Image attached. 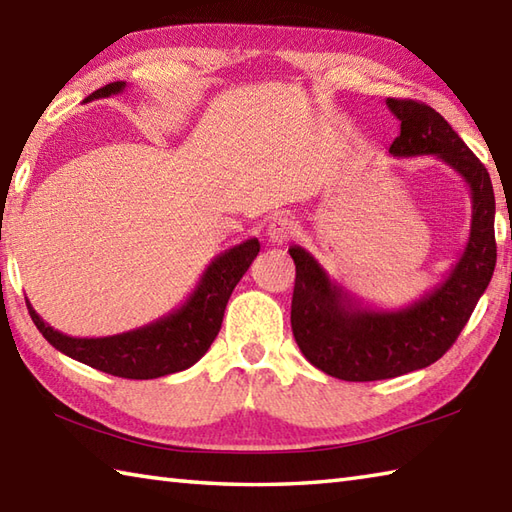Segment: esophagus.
I'll list each match as a JSON object with an SVG mask.
<instances>
[{
  "label": "esophagus",
  "instance_id": "esophagus-1",
  "mask_svg": "<svg viewBox=\"0 0 512 512\" xmlns=\"http://www.w3.org/2000/svg\"><path fill=\"white\" fill-rule=\"evenodd\" d=\"M295 222L290 220V217H286V215H279V217H273V220H270V224H268V242H273V244H277V246H281V244H286L288 239L295 235Z\"/></svg>",
  "mask_w": 512,
  "mask_h": 512
}]
</instances>
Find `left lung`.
<instances>
[{
	"label": "left lung",
	"mask_w": 512,
	"mask_h": 512,
	"mask_svg": "<svg viewBox=\"0 0 512 512\" xmlns=\"http://www.w3.org/2000/svg\"><path fill=\"white\" fill-rule=\"evenodd\" d=\"M400 121L389 147L394 158L436 156L471 189V233L444 281L405 308H374L334 281L306 248L290 246L297 279L292 334L308 361L328 376L367 383L429 367L458 339L493 277L495 193L491 176L433 107L387 99Z\"/></svg>",
	"instance_id": "1"
}]
</instances>
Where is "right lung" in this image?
Here are the masks:
<instances>
[{
	"label": "right lung",
	"instance_id": "1",
	"mask_svg": "<svg viewBox=\"0 0 512 512\" xmlns=\"http://www.w3.org/2000/svg\"><path fill=\"white\" fill-rule=\"evenodd\" d=\"M125 81L107 83L105 88L92 92L85 101L105 99L121 94ZM259 253L257 237L224 250L206 266L198 286L180 308L160 317L138 330H129L101 339H76L43 321L28 303V312L37 330L52 347L74 361L101 369L105 374L147 380L182 372L195 365L215 341L222 328L226 303L237 281L244 277L248 266Z\"/></svg>",
	"mask_w": 512,
	"mask_h": 512
}]
</instances>
